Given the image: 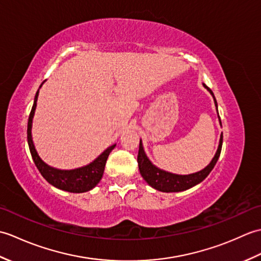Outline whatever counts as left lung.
Here are the masks:
<instances>
[{
    "mask_svg": "<svg viewBox=\"0 0 261 261\" xmlns=\"http://www.w3.org/2000/svg\"><path fill=\"white\" fill-rule=\"evenodd\" d=\"M203 86L206 88L211 95L213 96L214 104L216 107V112H218V103H216L213 92L211 91L205 84H203ZM218 118L221 124L219 112H218ZM222 141H223V136L221 135L218 150H216L214 157L204 169L196 171V173L188 174V175H178V174L169 173V171H166L164 169H160L156 165H153L146 154L145 149H143L142 141L140 139L139 152H138V165H139L140 174L142 176V178L147 181V184L149 186H151L152 188H154V190H157L159 192L175 193V192L186 191L188 188H192L193 186H195L199 184L201 181H203L208 176L211 170L214 168V166L220 157L221 149H222Z\"/></svg>",
    "mask_w": 261,
    "mask_h": 261,
    "instance_id": "8db88e82",
    "label": "left lung"
}]
</instances>
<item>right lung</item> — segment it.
Listing matches in <instances>:
<instances>
[{
  "instance_id": "right-lung-1",
  "label": "right lung",
  "mask_w": 261,
  "mask_h": 261,
  "mask_svg": "<svg viewBox=\"0 0 261 261\" xmlns=\"http://www.w3.org/2000/svg\"><path fill=\"white\" fill-rule=\"evenodd\" d=\"M42 84L40 85V87L42 86ZM40 87H39V90H40ZM39 90L36 93L35 101H33V105L29 115V121H28L27 131L28 145H29V149L33 162H35V165L37 166L38 170L40 171L43 178H45L50 185L58 188V190L66 191L69 193H85L93 190V188L98 184L99 180L102 179L105 163H107L110 152L113 150L116 145L114 143V145L110 146L109 148L105 149L97 158L94 159L92 163L83 166V167H79L75 169H58L46 164L38 154L31 135L32 120L33 116H35V111L37 108Z\"/></svg>"
}]
</instances>
